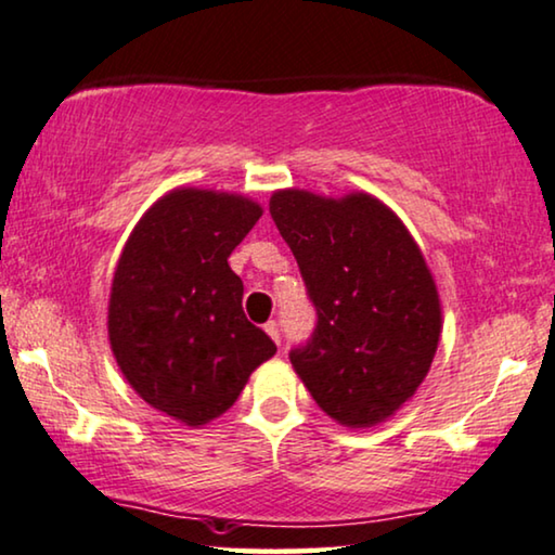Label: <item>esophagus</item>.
<instances>
[{
    "label": "esophagus",
    "mask_w": 555,
    "mask_h": 555,
    "mask_svg": "<svg viewBox=\"0 0 555 555\" xmlns=\"http://www.w3.org/2000/svg\"><path fill=\"white\" fill-rule=\"evenodd\" d=\"M263 330H267V334L276 341V345H281V332H279V324L276 322H269L267 326H263Z\"/></svg>",
    "instance_id": "34e87169"
}]
</instances>
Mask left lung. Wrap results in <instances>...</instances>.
Instances as JSON below:
<instances>
[{"mask_svg": "<svg viewBox=\"0 0 555 555\" xmlns=\"http://www.w3.org/2000/svg\"><path fill=\"white\" fill-rule=\"evenodd\" d=\"M269 210L317 309L307 345L288 352L296 374L337 423H385L423 385L440 341V299L423 251L370 193L288 189Z\"/></svg>", "mask_w": 555, "mask_h": 555, "instance_id": "8db88e82", "label": "left lung"}]
</instances>
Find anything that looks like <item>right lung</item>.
<instances>
[{
    "label": "right lung",
    "mask_w": 555,
    "mask_h": 555,
    "mask_svg": "<svg viewBox=\"0 0 555 555\" xmlns=\"http://www.w3.org/2000/svg\"><path fill=\"white\" fill-rule=\"evenodd\" d=\"M236 193L178 189L132 229L113 276L107 334L122 377L168 417L206 425L276 345L244 314L229 256L261 218Z\"/></svg>",
    "instance_id": "obj_1"
}]
</instances>
